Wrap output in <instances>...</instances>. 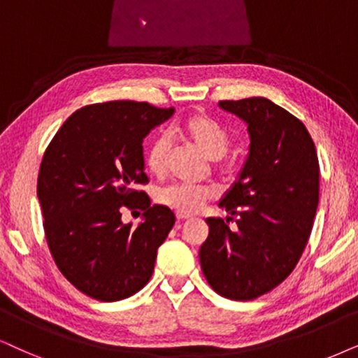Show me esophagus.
Listing matches in <instances>:
<instances>
[{"label": "esophagus", "instance_id": "obj_1", "mask_svg": "<svg viewBox=\"0 0 358 358\" xmlns=\"http://www.w3.org/2000/svg\"><path fill=\"white\" fill-rule=\"evenodd\" d=\"M175 216H176V220L178 221H183V220H188V218H192V213H183V211H176L175 213Z\"/></svg>", "mask_w": 358, "mask_h": 358}]
</instances>
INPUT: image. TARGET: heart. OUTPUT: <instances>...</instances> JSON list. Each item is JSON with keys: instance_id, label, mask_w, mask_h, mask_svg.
<instances>
[{"instance_id": "obj_1", "label": "heart", "mask_w": 358, "mask_h": 358, "mask_svg": "<svg viewBox=\"0 0 358 358\" xmlns=\"http://www.w3.org/2000/svg\"><path fill=\"white\" fill-rule=\"evenodd\" d=\"M175 132L193 147H196L208 160H221L229 147V134L218 120L206 114H189L175 125ZM169 142L164 137H157L145 152V169L148 173L162 176L166 170ZM215 196V189L206 187L175 183L162 188L157 200L162 205L173 208L176 211L196 213L206 200Z\"/></svg>"}]
</instances>
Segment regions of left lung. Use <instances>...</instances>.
Instances as JSON below:
<instances>
[{"label":"left lung","mask_w":358,"mask_h":358,"mask_svg":"<svg viewBox=\"0 0 358 358\" xmlns=\"http://www.w3.org/2000/svg\"><path fill=\"white\" fill-rule=\"evenodd\" d=\"M241 119L250 152L220 206L238 216L231 230L208 218L200 264L223 297L251 301L279 286L304 251L319 205V162L306 125L266 97L221 101Z\"/></svg>","instance_id":"8db88e82"}]
</instances>
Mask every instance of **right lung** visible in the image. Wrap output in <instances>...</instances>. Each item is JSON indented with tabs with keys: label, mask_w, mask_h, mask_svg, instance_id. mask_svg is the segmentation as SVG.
I'll use <instances>...</instances> for the list:
<instances>
[{
	"label": "right lung",
	"mask_w": 358,
	"mask_h": 358,
	"mask_svg": "<svg viewBox=\"0 0 358 358\" xmlns=\"http://www.w3.org/2000/svg\"><path fill=\"white\" fill-rule=\"evenodd\" d=\"M173 114L147 102L94 103L76 110L44 153L38 198L49 250L89 297L122 301L152 278L175 215L134 188L148 182L143 138ZM124 206L146 210L137 229L121 223Z\"/></svg>",
	"instance_id": "obj_1"
}]
</instances>
